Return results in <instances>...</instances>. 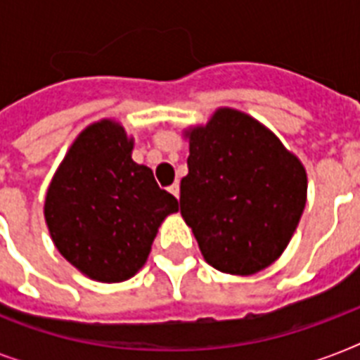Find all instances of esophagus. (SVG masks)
Segmentation results:
<instances>
[{
	"label": "esophagus",
	"instance_id": "1",
	"mask_svg": "<svg viewBox=\"0 0 360 360\" xmlns=\"http://www.w3.org/2000/svg\"><path fill=\"white\" fill-rule=\"evenodd\" d=\"M168 191H169V194H174V196L179 200V183H174V185L169 186Z\"/></svg>",
	"mask_w": 360,
	"mask_h": 360
}]
</instances>
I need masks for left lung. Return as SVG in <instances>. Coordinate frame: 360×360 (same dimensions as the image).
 I'll list each match as a JSON object with an SVG mask.
<instances>
[{"instance_id": "1", "label": "left lung", "mask_w": 360, "mask_h": 360, "mask_svg": "<svg viewBox=\"0 0 360 360\" xmlns=\"http://www.w3.org/2000/svg\"><path fill=\"white\" fill-rule=\"evenodd\" d=\"M188 175L181 214L203 259L222 273L248 276L285 250L307 205V169L254 117L219 108L203 127L185 130Z\"/></svg>"}]
</instances>
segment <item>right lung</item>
<instances>
[{"label":"right lung","instance_id":"right-lung-1","mask_svg":"<svg viewBox=\"0 0 360 360\" xmlns=\"http://www.w3.org/2000/svg\"><path fill=\"white\" fill-rule=\"evenodd\" d=\"M114 120L84 129L48 186L44 219L59 254L98 282H123L146 263L158 226L179 203L132 160Z\"/></svg>","mask_w":360,"mask_h":360}]
</instances>
